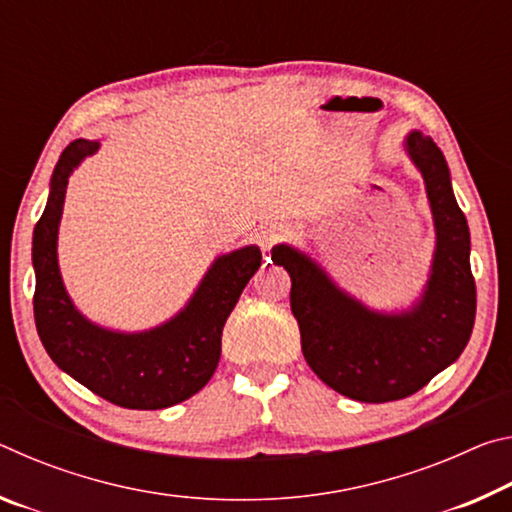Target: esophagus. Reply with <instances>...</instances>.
<instances>
[{
  "instance_id": "34e87169",
  "label": "esophagus",
  "mask_w": 512,
  "mask_h": 512,
  "mask_svg": "<svg viewBox=\"0 0 512 512\" xmlns=\"http://www.w3.org/2000/svg\"><path fill=\"white\" fill-rule=\"evenodd\" d=\"M287 235V228H284L282 223H264L262 228L257 232V239H259V246L264 250L271 248L277 239H282Z\"/></svg>"
}]
</instances>
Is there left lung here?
<instances>
[{
  "mask_svg": "<svg viewBox=\"0 0 512 512\" xmlns=\"http://www.w3.org/2000/svg\"><path fill=\"white\" fill-rule=\"evenodd\" d=\"M404 153L420 171L436 246L427 282L409 307L372 309L334 282L314 257L291 244L271 250L291 275V311L302 354L329 388L350 400H402L461 357L476 316L470 228L456 203L443 151L411 131Z\"/></svg>",
  "mask_w": 512,
  "mask_h": 512,
  "instance_id": "obj_1",
  "label": "left lung"
}]
</instances>
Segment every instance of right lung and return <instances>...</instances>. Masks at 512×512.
<instances>
[{"label": "right lung", "mask_w": 512, "mask_h": 512, "mask_svg": "<svg viewBox=\"0 0 512 512\" xmlns=\"http://www.w3.org/2000/svg\"><path fill=\"white\" fill-rule=\"evenodd\" d=\"M99 140H74L51 173L45 212L33 230V316L42 345L69 377L124 409L158 411L196 395L221 357V334L241 291L262 266V250L241 246L214 257L192 296L169 320L142 332L108 329L81 314L58 266L67 183Z\"/></svg>", "instance_id": "right-lung-1"}]
</instances>
